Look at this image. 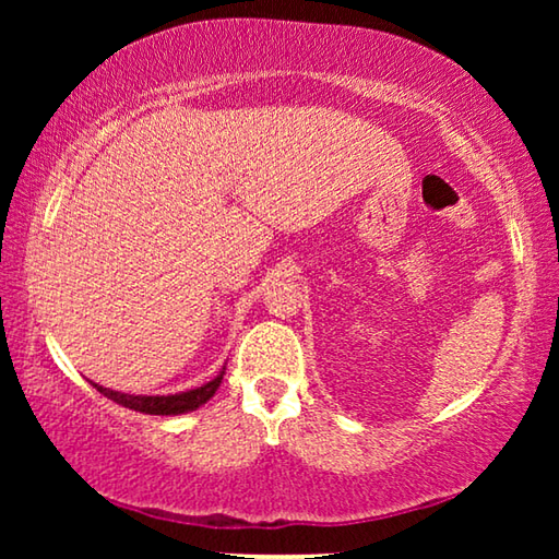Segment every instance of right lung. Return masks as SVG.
Returning a JSON list of instances; mask_svg holds the SVG:
<instances>
[{
	"mask_svg": "<svg viewBox=\"0 0 559 559\" xmlns=\"http://www.w3.org/2000/svg\"><path fill=\"white\" fill-rule=\"evenodd\" d=\"M224 370L226 365L222 367V372L214 377L212 382H206L202 386H197V390H189V392H179V394H157V396H147V394H126V392H116V390H108V386H100L96 382H91L96 390L108 396L120 406H128V409H135V412H143V414H159V416H175V414H187V412H194L200 409L202 404H206L214 396V392L219 390V384L224 380Z\"/></svg>",
	"mask_w": 559,
	"mask_h": 559,
	"instance_id": "1",
	"label": "right lung"
}]
</instances>
